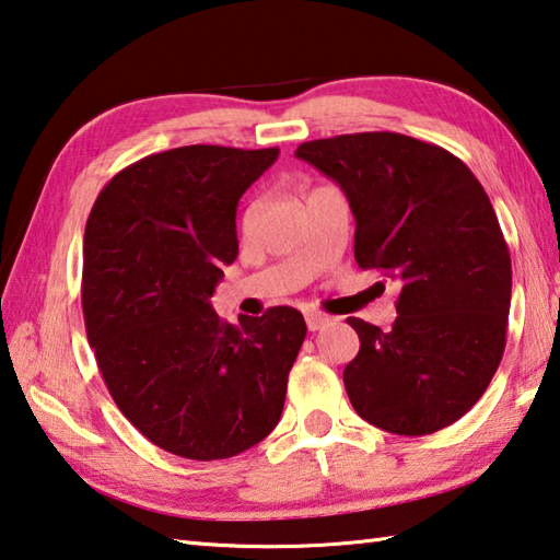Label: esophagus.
<instances>
[{
    "label": "esophagus",
    "instance_id": "1",
    "mask_svg": "<svg viewBox=\"0 0 560 560\" xmlns=\"http://www.w3.org/2000/svg\"><path fill=\"white\" fill-rule=\"evenodd\" d=\"M330 323V318L325 313H318V311H311V313H306V325H308V330H320V328H325V325Z\"/></svg>",
    "mask_w": 560,
    "mask_h": 560
}]
</instances>
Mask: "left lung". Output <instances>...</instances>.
<instances>
[{"instance_id": "1", "label": "left lung", "mask_w": 560, "mask_h": 560, "mask_svg": "<svg viewBox=\"0 0 560 560\" xmlns=\"http://www.w3.org/2000/svg\"><path fill=\"white\" fill-rule=\"evenodd\" d=\"M296 156L348 196L360 269L399 287L392 330L348 318L360 335L342 374L354 411L396 435L455 423L500 368L512 301L510 249L480 180L396 131L306 141Z\"/></svg>"}]
</instances>
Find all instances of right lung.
Instances as JSON below:
<instances>
[{
	"label": "right lung",
	"mask_w": 560,
	"mask_h": 560,
	"mask_svg": "<svg viewBox=\"0 0 560 560\" xmlns=\"http://www.w3.org/2000/svg\"><path fill=\"white\" fill-rule=\"evenodd\" d=\"M279 149L178 147L100 190L83 242V315L97 368L147 439L225 460L279 423L306 338L296 308L222 320L210 296L237 257V202Z\"/></svg>",
	"instance_id": "obj_1"
}]
</instances>
